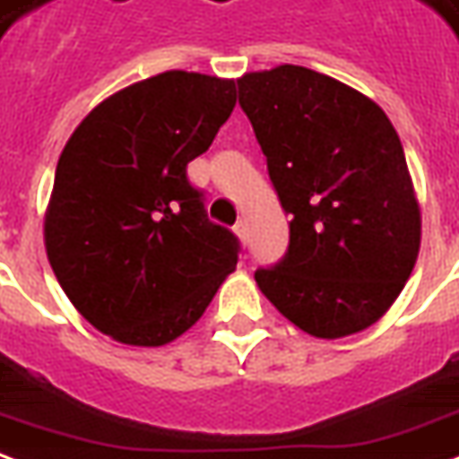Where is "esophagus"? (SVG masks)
Here are the masks:
<instances>
[{
	"instance_id": "obj_1",
	"label": "esophagus",
	"mask_w": 459,
	"mask_h": 459,
	"mask_svg": "<svg viewBox=\"0 0 459 459\" xmlns=\"http://www.w3.org/2000/svg\"><path fill=\"white\" fill-rule=\"evenodd\" d=\"M236 236H238V238L243 240V243H246V240H247V223L243 219H240L238 223H236Z\"/></svg>"
}]
</instances>
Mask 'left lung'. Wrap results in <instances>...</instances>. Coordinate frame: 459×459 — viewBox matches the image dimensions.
Returning <instances> with one entry per match:
<instances>
[{
  "mask_svg": "<svg viewBox=\"0 0 459 459\" xmlns=\"http://www.w3.org/2000/svg\"><path fill=\"white\" fill-rule=\"evenodd\" d=\"M267 158L290 247L255 281L314 338L377 324L413 273L420 209L396 128L379 104L328 74L277 65L238 77Z\"/></svg>",
  "mask_w": 459,
  "mask_h": 459,
  "instance_id": "8db88e82",
  "label": "left lung"
}]
</instances>
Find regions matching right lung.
<instances>
[{"instance_id": "1", "label": "right lung", "mask_w": 459, "mask_h": 459, "mask_svg": "<svg viewBox=\"0 0 459 459\" xmlns=\"http://www.w3.org/2000/svg\"><path fill=\"white\" fill-rule=\"evenodd\" d=\"M233 107V80L168 70L97 104L60 152L48 263L73 307L114 341L172 342L236 270L238 240L206 219L186 179Z\"/></svg>"}]
</instances>
